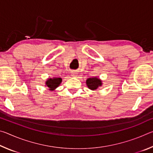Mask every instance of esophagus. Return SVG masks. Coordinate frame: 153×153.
<instances>
[{
    "label": "esophagus",
    "instance_id": "obj_1",
    "mask_svg": "<svg viewBox=\"0 0 153 153\" xmlns=\"http://www.w3.org/2000/svg\"><path fill=\"white\" fill-rule=\"evenodd\" d=\"M71 76H73V77H76L77 76V74L76 73V72H75V71H72L71 72Z\"/></svg>",
    "mask_w": 153,
    "mask_h": 153
}]
</instances>
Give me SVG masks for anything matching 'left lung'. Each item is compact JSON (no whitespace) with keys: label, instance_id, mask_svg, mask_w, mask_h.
Masks as SVG:
<instances>
[{"label":"left lung","instance_id":"1","mask_svg":"<svg viewBox=\"0 0 153 153\" xmlns=\"http://www.w3.org/2000/svg\"><path fill=\"white\" fill-rule=\"evenodd\" d=\"M102 81L96 77H90L86 80V85L88 88L92 90H96L98 87L102 86Z\"/></svg>","mask_w":153,"mask_h":153}]
</instances>
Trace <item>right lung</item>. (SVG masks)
Segmentation results:
<instances>
[{
  "mask_svg": "<svg viewBox=\"0 0 153 153\" xmlns=\"http://www.w3.org/2000/svg\"><path fill=\"white\" fill-rule=\"evenodd\" d=\"M62 82L61 77H53V78H48L46 81V86L50 90H55Z\"/></svg>",
  "mask_w": 153,
  "mask_h": 153,
  "instance_id": "obj_1",
  "label": "right lung"
}]
</instances>
